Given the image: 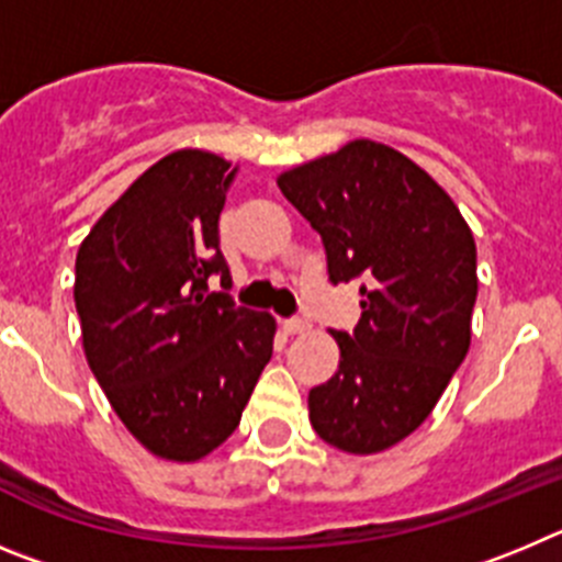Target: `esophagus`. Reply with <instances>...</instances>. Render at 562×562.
<instances>
[{
	"instance_id": "1",
	"label": "esophagus",
	"mask_w": 562,
	"mask_h": 562,
	"mask_svg": "<svg viewBox=\"0 0 562 562\" xmlns=\"http://www.w3.org/2000/svg\"><path fill=\"white\" fill-rule=\"evenodd\" d=\"M282 330H285L288 336H300V333L311 330V325H307L305 318H285V322H282Z\"/></svg>"
}]
</instances>
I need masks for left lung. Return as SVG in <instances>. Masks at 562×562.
I'll return each instance as SVG.
<instances>
[{
	"label": "left lung",
	"mask_w": 562,
	"mask_h": 562,
	"mask_svg": "<svg viewBox=\"0 0 562 562\" xmlns=\"http://www.w3.org/2000/svg\"><path fill=\"white\" fill-rule=\"evenodd\" d=\"M322 235L333 285L361 280V318L333 333L336 375L307 394L338 451L381 453L423 426L470 347L476 244L451 195L401 150L356 139L277 179Z\"/></svg>",
	"instance_id": "left-lung-1"
}]
</instances>
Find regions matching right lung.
Returning a JSON list of instances; mask_svg holds the SVG:
<instances>
[{
  "label": "right lung",
  "mask_w": 562,
  "mask_h": 562,
  "mask_svg": "<svg viewBox=\"0 0 562 562\" xmlns=\"http://www.w3.org/2000/svg\"><path fill=\"white\" fill-rule=\"evenodd\" d=\"M237 168L181 148L100 215L75 260L86 361L154 457L199 462L240 423L271 361V313L237 307L218 218ZM222 277V291L205 282Z\"/></svg>",
  "instance_id": "1"
}]
</instances>
